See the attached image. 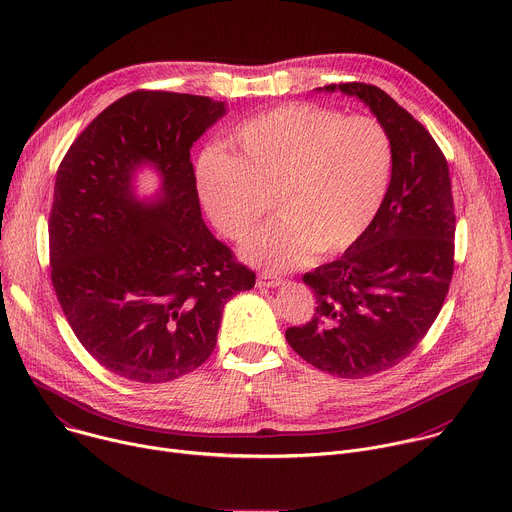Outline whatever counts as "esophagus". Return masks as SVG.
I'll use <instances>...</instances> for the list:
<instances>
[{
    "label": "esophagus",
    "instance_id": "esophagus-1",
    "mask_svg": "<svg viewBox=\"0 0 512 512\" xmlns=\"http://www.w3.org/2000/svg\"><path fill=\"white\" fill-rule=\"evenodd\" d=\"M281 283V277H277L275 273H271V271H261L259 275H257V285L259 287H275V285H279Z\"/></svg>",
    "mask_w": 512,
    "mask_h": 512
}]
</instances>
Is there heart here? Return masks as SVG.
<instances>
[{
  "label": "heart",
  "instance_id": "heart-1",
  "mask_svg": "<svg viewBox=\"0 0 512 512\" xmlns=\"http://www.w3.org/2000/svg\"><path fill=\"white\" fill-rule=\"evenodd\" d=\"M235 150L202 156L198 194L233 241L253 233L273 198L279 216L243 249L273 269L350 247L375 221L393 172V139L377 117L318 103H285L247 119Z\"/></svg>",
  "mask_w": 512,
  "mask_h": 512
}]
</instances>
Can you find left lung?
Wrapping results in <instances>:
<instances>
[{"label":"left lung","mask_w":512,"mask_h":512,"mask_svg":"<svg viewBox=\"0 0 512 512\" xmlns=\"http://www.w3.org/2000/svg\"><path fill=\"white\" fill-rule=\"evenodd\" d=\"M371 107L393 139L387 196L346 253L304 275L316 296L308 324L285 330L312 367L340 379L393 369L440 314L454 275L456 214L450 168L429 131L383 89L328 85Z\"/></svg>","instance_id":"8db88e82"}]
</instances>
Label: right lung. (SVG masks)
I'll use <instances>...</instances> for the list:
<instances>
[{"instance_id": "obj_1", "label": "right lung", "mask_w": 512, "mask_h": 512, "mask_svg": "<svg viewBox=\"0 0 512 512\" xmlns=\"http://www.w3.org/2000/svg\"><path fill=\"white\" fill-rule=\"evenodd\" d=\"M225 113L210 97L133 91L101 111L64 154L48 218L50 277L79 342L107 371L168 383L212 354L223 308L255 271L200 216L192 143ZM152 161L165 196L132 198Z\"/></svg>"}]
</instances>
